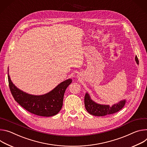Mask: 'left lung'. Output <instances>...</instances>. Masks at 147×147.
Instances as JSON below:
<instances>
[{
  "label": "left lung",
  "instance_id": "8db88e82",
  "mask_svg": "<svg viewBox=\"0 0 147 147\" xmlns=\"http://www.w3.org/2000/svg\"><path fill=\"white\" fill-rule=\"evenodd\" d=\"M135 60L138 65L139 61L137 56L135 57ZM84 102L87 111L90 115L95 116H104L120 111L124 106L126 103V100H122L118 103L110 106L107 105H101L96 103L92 100L89 94L86 92L85 96Z\"/></svg>",
  "mask_w": 147,
  "mask_h": 147
}]
</instances>
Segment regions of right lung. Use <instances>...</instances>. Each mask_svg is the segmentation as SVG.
<instances>
[{
  "mask_svg": "<svg viewBox=\"0 0 147 147\" xmlns=\"http://www.w3.org/2000/svg\"><path fill=\"white\" fill-rule=\"evenodd\" d=\"M7 72L9 88L14 100L28 111L40 116H53L59 112L62 107L65 90L72 82L71 79H68L46 94L32 95L16 87L10 79L9 68Z\"/></svg>",
  "mask_w": 147,
  "mask_h": 147,
  "instance_id": "add662e5",
  "label": "right lung"
}]
</instances>
